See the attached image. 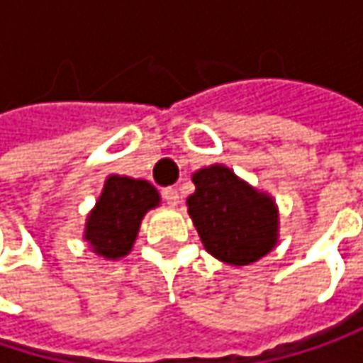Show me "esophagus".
Masks as SVG:
<instances>
[{
	"instance_id": "esophagus-1",
	"label": "esophagus",
	"mask_w": 363,
	"mask_h": 363,
	"mask_svg": "<svg viewBox=\"0 0 363 363\" xmlns=\"http://www.w3.org/2000/svg\"><path fill=\"white\" fill-rule=\"evenodd\" d=\"M162 197H164L166 205H170V207H177V205L181 203V195H179V191H177V189H172V186L162 189Z\"/></svg>"
}]
</instances>
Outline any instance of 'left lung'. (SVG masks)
I'll list each match as a JSON object with an SVG mask.
<instances>
[{"instance_id":"obj_1","label":"left lung","mask_w":363,"mask_h":363,"mask_svg":"<svg viewBox=\"0 0 363 363\" xmlns=\"http://www.w3.org/2000/svg\"><path fill=\"white\" fill-rule=\"evenodd\" d=\"M189 215L205 250L229 266H250L278 245V205L225 164L193 172Z\"/></svg>"}]
</instances>
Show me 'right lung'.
<instances>
[{"label":"right lung","instance_id":"obj_1","mask_svg":"<svg viewBox=\"0 0 363 363\" xmlns=\"http://www.w3.org/2000/svg\"><path fill=\"white\" fill-rule=\"evenodd\" d=\"M160 205V193L144 179L109 174L89 211L83 240L103 260H121L134 247L144 215Z\"/></svg>","mask_w":363,"mask_h":363}]
</instances>
